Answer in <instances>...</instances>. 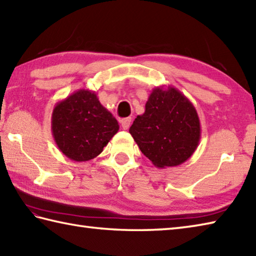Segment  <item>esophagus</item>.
Listing matches in <instances>:
<instances>
[{
    "label": "esophagus",
    "mask_w": 256,
    "mask_h": 256,
    "mask_svg": "<svg viewBox=\"0 0 256 256\" xmlns=\"http://www.w3.org/2000/svg\"><path fill=\"white\" fill-rule=\"evenodd\" d=\"M132 122V118H125L121 120V126L123 128V130H128L130 128V125H131Z\"/></svg>",
    "instance_id": "esophagus-1"
}]
</instances>
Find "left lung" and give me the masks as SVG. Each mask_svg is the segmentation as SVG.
<instances>
[{
  "mask_svg": "<svg viewBox=\"0 0 256 256\" xmlns=\"http://www.w3.org/2000/svg\"><path fill=\"white\" fill-rule=\"evenodd\" d=\"M130 133L155 166H178L192 156L201 138L196 110L173 86L153 88L145 112L134 120Z\"/></svg>",
  "mask_w": 256,
  "mask_h": 256,
  "instance_id": "1",
  "label": "left lung"
}]
</instances>
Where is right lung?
I'll return each instance as SVG.
<instances>
[{
    "mask_svg": "<svg viewBox=\"0 0 256 256\" xmlns=\"http://www.w3.org/2000/svg\"><path fill=\"white\" fill-rule=\"evenodd\" d=\"M51 128L60 151L75 162L96 158L120 128L116 118L100 103L96 93L86 88L56 103Z\"/></svg>",
    "mask_w": 256,
    "mask_h": 256,
    "instance_id": "obj_1",
    "label": "right lung"
}]
</instances>
